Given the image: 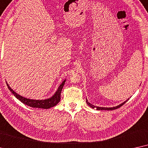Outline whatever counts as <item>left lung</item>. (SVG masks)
<instances>
[{"label":"left lung","mask_w":148,"mask_h":148,"mask_svg":"<svg viewBox=\"0 0 148 148\" xmlns=\"http://www.w3.org/2000/svg\"><path fill=\"white\" fill-rule=\"evenodd\" d=\"M126 101L123 102V103L120 104L119 106H116V107H113V108H103V107H97V106H95L93 105H92L91 103H90L88 101L87 99L86 100V103L88 104V106H89L90 108H93V109H94V108H95V109L97 110H116V109H117V108H119L120 107H121L122 106H123L124 104L126 103Z\"/></svg>","instance_id":"left-lung-1"}]
</instances>
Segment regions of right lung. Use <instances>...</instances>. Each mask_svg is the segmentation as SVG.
Listing matches in <instances>:
<instances>
[{
    "instance_id": "1",
    "label": "right lung",
    "mask_w": 148,
    "mask_h": 148,
    "mask_svg": "<svg viewBox=\"0 0 148 148\" xmlns=\"http://www.w3.org/2000/svg\"><path fill=\"white\" fill-rule=\"evenodd\" d=\"M66 82V80H64L62 84H60V86H59L58 89L57 90L53 95L52 97L49 98V99H44V100H35V99H27V98L23 97L22 96L19 95L15 92L13 89H11V88L10 87L9 84H7V85L9 88V89L11 90V92L14 95L15 97L17 99H18L19 101H21L23 103L25 104V105L29 106L32 108H43V109H49V108L53 107V106H56L59 102L60 101L61 99V92H62V88L64 87V85Z\"/></svg>"
}]
</instances>
